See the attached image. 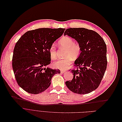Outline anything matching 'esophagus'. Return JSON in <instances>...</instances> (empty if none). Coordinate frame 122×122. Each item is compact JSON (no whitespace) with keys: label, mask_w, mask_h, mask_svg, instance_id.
Masks as SVG:
<instances>
[{"label":"esophagus","mask_w":122,"mask_h":122,"mask_svg":"<svg viewBox=\"0 0 122 122\" xmlns=\"http://www.w3.org/2000/svg\"><path fill=\"white\" fill-rule=\"evenodd\" d=\"M66 71H61V73H64Z\"/></svg>","instance_id":"1"}]
</instances>
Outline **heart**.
<instances>
[{"mask_svg": "<svg viewBox=\"0 0 122 122\" xmlns=\"http://www.w3.org/2000/svg\"><path fill=\"white\" fill-rule=\"evenodd\" d=\"M60 48L66 49L64 56L65 58L59 60L53 63V66L61 70H66L72 63V59L76 60L81 53V47L78 43L74 42L71 38L65 36L61 38L58 42ZM51 59L55 60L56 59V49L55 44H52L49 50Z\"/></svg>", "mask_w": 122, "mask_h": 122, "instance_id": "1", "label": "heart"}]
</instances>
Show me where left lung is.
<instances>
[{"instance_id": "left-lung-1", "label": "left lung", "mask_w": 122, "mask_h": 122, "mask_svg": "<svg viewBox=\"0 0 122 122\" xmlns=\"http://www.w3.org/2000/svg\"><path fill=\"white\" fill-rule=\"evenodd\" d=\"M64 35L75 39L81 47V53L74 62L76 68L71 71L73 78L66 84L75 93H89L98 87L105 73L106 45L97 32L84 28L67 29Z\"/></svg>"}]
</instances>
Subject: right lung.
<instances>
[{
    "label": "right lung",
    "mask_w": 122,
    "mask_h": 122,
    "mask_svg": "<svg viewBox=\"0 0 122 122\" xmlns=\"http://www.w3.org/2000/svg\"><path fill=\"white\" fill-rule=\"evenodd\" d=\"M64 28H39L27 31L16 43L12 67L19 86L29 93L44 92L59 69L45 67L51 63V45L64 33Z\"/></svg>",
    "instance_id": "add662e5"
}]
</instances>
